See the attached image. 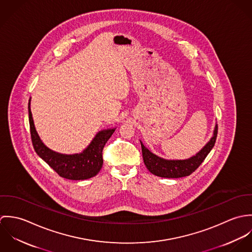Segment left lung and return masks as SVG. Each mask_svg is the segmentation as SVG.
<instances>
[{
	"mask_svg": "<svg viewBox=\"0 0 252 252\" xmlns=\"http://www.w3.org/2000/svg\"><path fill=\"white\" fill-rule=\"evenodd\" d=\"M216 137H217V125L215 127L214 136L210 140V142L206 144L196 155L185 159V160H167L163 159L151 151H149L143 143L142 145V152L144 158V165L146 166L147 170L161 178H168V179H178L190 176L193 172H195L198 167L203 163L205 158L211 152L213 147L216 144Z\"/></svg>",
	"mask_w": 252,
	"mask_h": 252,
	"instance_id": "8db88e82",
	"label": "left lung"
}]
</instances>
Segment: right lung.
<instances>
[{
	"label": "right lung",
	"mask_w": 252,
	"mask_h": 252,
	"mask_svg": "<svg viewBox=\"0 0 252 252\" xmlns=\"http://www.w3.org/2000/svg\"><path fill=\"white\" fill-rule=\"evenodd\" d=\"M29 123L31 139L36 154L45 161L60 177L72 180H83L95 177L103 167V148L115 128L100 131L90 144L81 152L72 155L61 154L49 149L40 141L30 108Z\"/></svg>",
	"instance_id": "add662e5"
}]
</instances>
